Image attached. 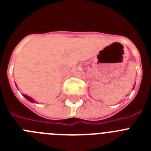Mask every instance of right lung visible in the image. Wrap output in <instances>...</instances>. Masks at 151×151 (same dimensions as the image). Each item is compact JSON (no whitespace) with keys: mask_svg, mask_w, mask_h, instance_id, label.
<instances>
[{"mask_svg":"<svg viewBox=\"0 0 151 151\" xmlns=\"http://www.w3.org/2000/svg\"><path fill=\"white\" fill-rule=\"evenodd\" d=\"M24 97H26V99H27V100H29V101H30L31 102H34V101H35L34 100L32 99V98H31L30 97H29V96H27V95H24Z\"/></svg>","mask_w":151,"mask_h":151,"instance_id":"obj_1","label":"right lung"}]
</instances>
